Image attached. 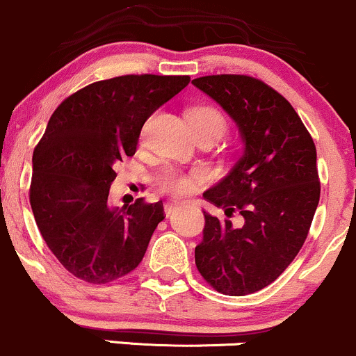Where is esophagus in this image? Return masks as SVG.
Returning <instances> with one entry per match:
<instances>
[{"mask_svg": "<svg viewBox=\"0 0 356 356\" xmlns=\"http://www.w3.org/2000/svg\"><path fill=\"white\" fill-rule=\"evenodd\" d=\"M178 208H179V204H177V203H166L165 204V214H166V216H171V214L177 211Z\"/></svg>", "mask_w": 356, "mask_h": 356, "instance_id": "1", "label": "esophagus"}]
</instances>
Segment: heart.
<instances>
[{
  "label": "heart",
  "mask_w": 356,
  "mask_h": 356,
  "mask_svg": "<svg viewBox=\"0 0 356 356\" xmlns=\"http://www.w3.org/2000/svg\"><path fill=\"white\" fill-rule=\"evenodd\" d=\"M188 120L193 127V130L198 129H213L216 130L219 135L226 130L227 120L219 108L213 107V105H195L188 111ZM147 130V127L143 129ZM142 134V135H143ZM204 177V173L201 170L193 171V173H185V171L177 170V168H170L161 173L160 179V188L165 193H170L173 196H186L188 193L193 191L195 188V183Z\"/></svg>",
  "instance_id": "obj_1"
}]
</instances>
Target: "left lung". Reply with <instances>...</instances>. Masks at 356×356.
I'll use <instances>...</instances> for the list:
<instances>
[{"instance_id":"1","label":"left lung","mask_w":356,"mask_h":356,"mask_svg":"<svg viewBox=\"0 0 356 356\" xmlns=\"http://www.w3.org/2000/svg\"><path fill=\"white\" fill-rule=\"evenodd\" d=\"M193 84L229 113L245 143L231 173L203 195L226 219L204 213L195 262L214 291L248 296L274 282L305 243L320 200L317 150L291 102L261 79L218 74Z\"/></svg>"}]
</instances>
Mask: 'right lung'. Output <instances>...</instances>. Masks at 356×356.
<instances>
[{
	"label": "right lung",
	"mask_w": 356,
	"mask_h": 356,
	"mask_svg": "<svg viewBox=\"0 0 356 356\" xmlns=\"http://www.w3.org/2000/svg\"><path fill=\"white\" fill-rule=\"evenodd\" d=\"M188 84L190 76H118L74 92L51 115L33 153L29 203L47 248L77 279L107 284L142 262L163 203L111 208L108 190L145 120Z\"/></svg>",
	"instance_id": "right-lung-1"
}]
</instances>
